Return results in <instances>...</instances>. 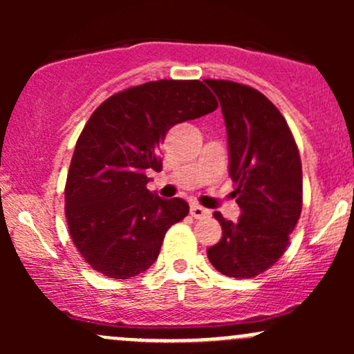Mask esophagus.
<instances>
[{"instance_id": "obj_1", "label": "esophagus", "mask_w": 354, "mask_h": 354, "mask_svg": "<svg viewBox=\"0 0 354 354\" xmlns=\"http://www.w3.org/2000/svg\"><path fill=\"white\" fill-rule=\"evenodd\" d=\"M189 211H191V216L196 218V219L209 216V211L206 209V208H203V206H200V205H191Z\"/></svg>"}]
</instances>
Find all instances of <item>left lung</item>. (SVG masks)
Masks as SVG:
<instances>
[{
    "instance_id": "1",
    "label": "left lung",
    "mask_w": 354,
    "mask_h": 354,
    "mask_svg": "<svg viewBox=\"0 0 354 354\" xmlns=\"http://www.w3.org/2000/svg\"><path fill=\"white\" fill-rule=\"evenodd\" d=\"M221 104L228 135V173L238 221L214 213L223 236L208 248L219 273L253 278L281 258L303 205L301 160L278 108L256 89L223 80H205Z\"/></svg>"
}]
</instances>
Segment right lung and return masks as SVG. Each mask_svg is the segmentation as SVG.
I'll return each instance as SVG.
<instances>
[{
    "label": "right lung",
    "mask_w": 354,
    "mask_h": 354,
    "mask_svg": "<svg viewBox=\"0 0 354 354\" xmlns=\"http://www.w3.org/2000/svg\"><path fill=\"white\" fill-rule=\"evenodd\" d=\"M218 108L201 81L160 80L113 95L78 138L64 201L73 243L98 273L128 279L158 259L166 231L188 214L146 185L160 171V146L174 124Z\"/></svg>",
    "instance_id": "add662e5"
}]
</instances>
